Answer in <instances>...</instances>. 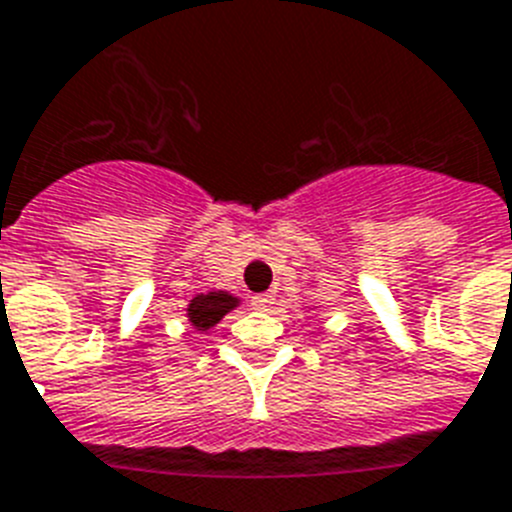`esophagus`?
<instances>
[{"label": "esophagus", "mask_w": 512, "mask_h": 512, "mask_svg": "<svg viewBox=\"0 0 512 512\" xmlns=\"http://www.w3.org/2000/svg\"><path fill=\"white\" fill-rule=\"evenodd\" d=\"M252 306L255 309H268V306H273V296L270 293H257V296H252Z\"/></svg>", "instance_id": "34e87169"}]
</instances>
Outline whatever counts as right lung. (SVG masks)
Instances as JSON below:
<instances>
[{"mask_svg":"<svg viewBox=\"0 0 512 512\" xmlns=\"http://www.w3.org/2000/svg\"><path fill=\"white\" fill-rule=\"evenodd\" d=\"M237 304L239 299H234V296L226 291L201 293V296H195L188 304V319L195 330L206 332L211 330V327H216V324L224 319V314H229Z\"/></svg>","mask_w":512,"mask_h":512,"instance_id":"add662e5","label":"right lung"}]
</instances>
